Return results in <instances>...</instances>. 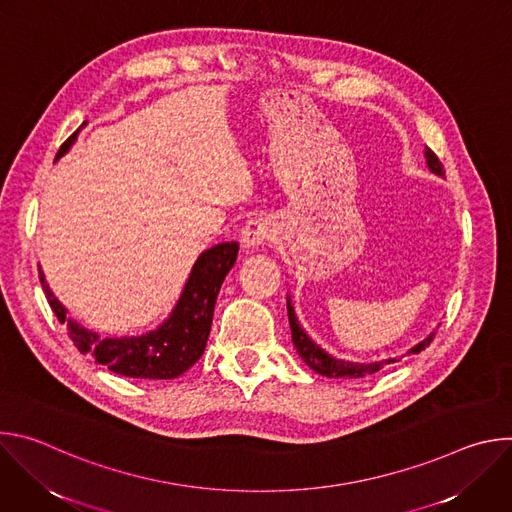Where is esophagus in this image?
Returning <instances> with one entry per match:
<instances>
[{
  "instance_id": "34e87169",
  "label": "esophagus",
  "mask_w": 512,
  "mask_h": 512,
  "mask_svg": "<svg viewBox=\"0 0 512 512\" xmlns=\"http://www.w3.org/2000/svg\"><path fill=\"white\" fill-rule=\"evenodd\" d=\"M273 237V223L269 221V218H253V221H249L241 233V243L243 247L249 251V249H257L259 245H263L265 241H269Z\"/></svg>"
}]
</instances>
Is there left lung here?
I'll return each mask as SVG.
<instances>
[{
  "label": "left lung",
  "mask_w": 512,
  "mask_h": 512,
  "mask_svg": "<svg viewBox=\"0 0 512 512\" xmlns=\"http://www.w3.org/2000/svg\"><path fill=\"white\" fill-rule=\"evenodd\" d=\"M425 160H427V166L433 174L437 176H446L444 172V166L440 162V158H437L429 148H425ZM287 318H289V328H291V342H294L298 354L304 358V362L308 364V367L312 371H316L318 375H324V377H332V379H360V377H367V375H375L377 371L389 367V364L393 362H399V358H385V360H379V362H350V360H340V358H334L330 356L328 352H324L300 326L298 318H296V310L294 306H291V300L287 298ZM435 332H431L427 338H423L419 344H415L413 348H409L405 354H417L421 352L425 346L431 344ZM403 354V356H405ZM401 356V358H403Z\"/></svg>",
  "instance_id": "8db88e82"
}]
</instances>
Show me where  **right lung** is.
I'll list each match as a JSON object with an SVG mask.
<instances>
[{
  "mask_svg": "<svg viewBox=\"0 0 512 512\" xmlns=\"http://www.w3.org/2000/svg\"><path fill=\"white\" fill-rule=\"evenodd\" d=\"M85 125L87 121L81 127ZM81 127L60 145L56 160L77 141ZM237 253L239 245L235 241L214 245L200 253L170 318L141 336L99 338L97 332L66 318V308L54 298L42 271L40 283L54 316L62 324L66 322L68 338L81 354H91L95 362L123 377L176 379L192 367L206 348L218 289L235 265Z\"/></svg>",
  "mask_w": 512,
  "mask_h": 512,
  "instance_id": "right-lung-1",
  "label": "right lung"
}]
</instances>
